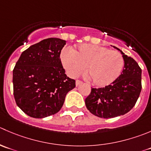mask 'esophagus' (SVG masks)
Instances as JSON below:
<instances>
[{"label":"esophagus","instance_id":"34e87169","mask_svg":"<svg viewBox=\"0 0 151 151\" xmlns=\"http://www.w3.org/2000/svg\"><path fill=\"white\" fill-rule=\"evenodd\" d=\"M82 83H83V82H82L81 80H76V86H78L79 85L82 84Z\"/></svg>","mask_w":151,"mask_h":151}]
</instances>
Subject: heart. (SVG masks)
<instances>
[{
    "mask_svg": "<svg viewBox=\"0 0 151 151\" xmlns=\"http://www.w3.org/2000/svg\"><path fill=\"white\" fill-rule=\"evenodd\" d=\"M62 62L68 74L76 77L84 74L93 84L104 86L113 83L121 74L124 59L117 51L92 44H82L76 50L64 51Z\"/></svg>",
    "mask_w": 151,
    "mask_h": 151,
    "instance_id": "obj_1",
    "label": "heart"
}]
</instances>
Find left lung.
<instances>
[{
	"label": "left lung",
	"instance_id": "obj_1",
	"mask_svg": "<svg viewBox=\"0 0 151 151\" xmlns=\"http://www.w3.org/2000/svg\"><path fill=\"white\" fill-rule=\"evenodd\" d=\"M125 65L120 75L103 88H91L85 100L86 108L92 114L104 119L125 114L135 105L142 90V69L131 57L120 49Z\"/></svg>",
	"mask_w": 151,
	"mask_h": 151
}]
</instances>
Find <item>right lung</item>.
Returning <instances> with one entry per match:
<instances>
[{"label":"right lung","instance_id":"1","mask_svg":"<svg viewBox=\"0 0 151 151\" xmlns=\"http://www.w3.org/2000/svg\"><path fill=\"white\" fill-rule=\"evenodd\" d=\"M66 41L45 39L22 52L13 69V93L17 106L28 116L44 118L62 108L75 80L65 74L60 53Z\"/></svg>","mask_w":151,"mask_h":151}]
</instances>
